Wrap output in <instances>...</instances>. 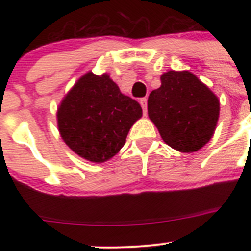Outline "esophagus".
Wrapping results in <instances>:
<instances>
[{
    "label": "esophagus",
    "instance_id": "esophagus-1",
    "mask_svg": "<svg viewBox=\"0 0 251 251\" xmlns=\"http://www.w3.org/2000/svg\"><path fill=\"white\" fill-rule=\"evenodd\" d=\"M140 103L142 105V109H143L144 115H146V114H147V98H141Z\"/></svg>",
    "mask_w": 251,
    "mask_h": 251
}]
</instances>
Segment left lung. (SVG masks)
I'll return each mask as SVG.
<instances>
[{"mask_svg":"<svg viewBox=\"0 0 251 251\" xmlns=\"http://www.w3.org/2000/svg\"><path fill=\"white\" fill-rule=\"evenodd\" d=\"M148 97V115L171 148L193 153L212 137L220 115L219 98L192 73H164Z\"/></svg>","mask_w":251,"mask_h":251,"instance_id":"8db88e82","label":"left lung"}]
</instances>
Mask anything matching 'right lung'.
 <instances>
[{
	"instance_id": "right-lung-1",
	"label": "right lung",
	"mask_w": 251,
	"mask_h": 251,
	"mask_svg": "<svg viewBox=\"0 0 251 251\" xmlns=\"http://www.w3.org/2000/svg\"><path fill=\"white\" fill-rule=\"evenodd\" d=\"M141 116L140 103L123 95L109 75L91 72L78 78L57 111L63 141L92 163L113 158Z\"/></svg>"
}]
</instances>
